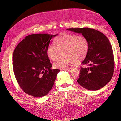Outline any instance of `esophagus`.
<instances>
[{
	"label": "esophagus",
	"mask_w": 121,
	"mask_h": 121,
	"mask_svg": "<svg viewBox=\"0 0 121 121\" xmlns=\"http://www.w3.org/2000/svg\"><path fill=\"white\" fill-rule=\"evenodd\" d=\"M72 68L71 67V68H64V69H61V70H69V69H71Z\"/></svg>",
	"instance_id": "obj_1"
}]
</instances>
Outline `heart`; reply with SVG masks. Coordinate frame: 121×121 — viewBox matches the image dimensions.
I'll use <instances>...</instances> for the list:
<instances>
[{"instance_id": "heart-1", "label": "heart", "mask_w": 121, "mask_h": 121, "mask_svg": "<svg viewBox=\"0 0 121 121\" xmlns=\"http://www.w3.org/2000/svg\"><path fill=\"white\" fill-rule=\"evenodd\" d=\"M54 43L55 45L48 46L46 53L49 59L55 61L61 52L63 56L54 64L57 69H64L71 64L79 63L88 52L89 41L82 35L63 33L54 39Z\"/></svg>"}]
</instances>
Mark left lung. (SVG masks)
<instances>
[{"label":"left lung","instance_id":"8db88e82","mask_svg":"<svg viewBox=\"0 0 121 121\" xmlns=\"http://www.w3.org/2000/svg\"><path fill=\"white\" fill-rule=\"evenodd\" d=\"M67 30L81 33L89 41L88 52L82 64L77 80L83 88L97 90L111 80L114 71V57L108 39L102 33L88 28H69Z\"/></svg>","mask_w":121,"mask_h":121}]
</instances>
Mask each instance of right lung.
Returning <instances> with one entry per match:
<instances>
[{
  "label": "right lung",
  "instance_id": "obj_1",
  "mask_svg": "<svg viewBox=\"0 0 121 121\" xmlns=\"http://www.w3.org/2000/svg\"><path fill=\"white\" fill-rule=\"evenodd\" d=\"M57 35H28L14 50L13 66L14 76L21 89L30 95L40 97L48 94L60 71L51 69L52 65L46 53L50 40Z\"/></svg>",
  "mask_w": 121,
  "mask_h": 121
}]
</instances>
